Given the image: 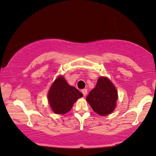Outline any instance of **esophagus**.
Instances as JSON below:
<instances>
[{"mask_svg":"<svg viewBox=\"0 0 156 156\" xmlns=\"http://www.w3.org/2000/svg\"><path fill=\"white\" fill-rule=\"evenodd\" d=\"M82 92L83 95L86 96L87 94V89H83V90H82Z\"/></svg>","mask_w":156,"mask_h":156,"instance_id":"1","label":"esophagus"}]
</instances>
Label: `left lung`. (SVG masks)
Listing matches in <instances>:
<instances>
[{
    "instance_id": "left-lung-1",
    "label": "left lung",
    "mask_w": 156,
    "mask_h": 156,
    "mask_svg": "<svg viewBox=\"0 0 156 156\" xmlns=\"http://www.w3.org/2000/svg\"><path fill=\"white\" fill-rule=\"evenodd\" d=\"M117 100L116 88L106 77L99 78L96 87L87 97V101L92 110L101 116L110 114L116 107Z\"/></svg>"
}]
</instances>
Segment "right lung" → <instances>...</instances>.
<instances>
[{
  "label": "right lung",
  "mask_w": 156,
  "mask_h": 156,
  "mask_svg": "<svg viewBox=\"0 0 156 156\" xmlns=\"http://www.w3.org/2000/svg\"><path fill=\"white\" fill-rule=\"evenodd\" d=\"M82 96L78 90L69 85L63 76H59L48 91V100L54 113L66 114L70 111L76 100Z\"/></svg>",
  "instance_id": "1"
}]
</instances>
